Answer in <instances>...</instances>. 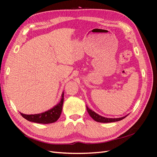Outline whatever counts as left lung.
<instances>
[{"label":"left lung","mask_w":157,"mask_h":157,"mask_svg":"<svg viewBox=\"0 0 157 157\" xmlns=\"http://www.w3.org/2000/svg\"><path fill=\"white\" fill-rule=\"evenodd\" d=\"M86 109H87V111L88 113V114L90 115V116L93 119L96 121V122H103V123H108V122H117V121H121L122 119H124L125 117H126L128 116V115L126 116H124L123 117H121V118H106V117H102L101 115H98L96 112H94V111L91 110V109H89L88 107V106H86Z\"/></svg>","instance_id":"8db88e82"}]
</instances>
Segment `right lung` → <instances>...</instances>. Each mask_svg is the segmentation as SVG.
Segmentation results:
<instances>
[{
	"label": "right lung",
	"instance_id": "add662e5",
	"mask_svg": "<svg viewBox=\"0 0 157 157\" xmlns=\"http://www.w3.org/2000/svg\"><path fill=\"white\" fill-rule=\"evenodd\" d=\"M64 100V92L61 94V99L59 103L57 104L53 108L48 111H46L44 113L35 115H25L21 113V115L25 118L26 120L30 122L39 123V124H50V123L55 122L58 120L59 118L61 111H62V107Z\"/></svg>",
	"mask_w": 157,
	"mask_h": 157
}]
</instances>
